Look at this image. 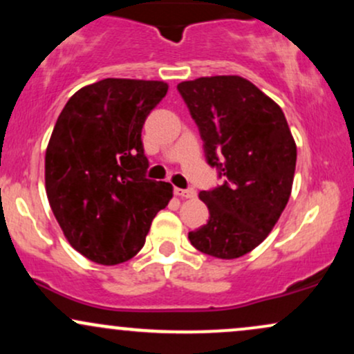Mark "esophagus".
Wrapping results in <instances>:
<instances>
[{"label": "esophagus", "instance_id": "1", "mask_svg": "<svg viewBox=\"0 0 354 354\" xmlns=\"http://www.w3.org/2000/svg\"><path fill=\"white\" fill-rule=\"evenodd\" d=\"M174 194L180 198H194L196 196V191L193 188H188V189H183V188H174Z\"/></svg>", "mask_w": 354, "mask_h": 354}]
</instances>
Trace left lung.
Returning <instances> with one entry per match:
<instances>
[{
    "mask_svg": "<svg viewBox=\"0 0 354 354\" xmlns=\"http://www.w3.org/2000/svg\"><path fill=\"white\" fill-rule=\"evenodd\" d=\"M203 140L206 163L221 185L201 191L209 209L189 231L201 253L234 259L268 236L291 194L296 145L281 108L241 76H211L178 84Z\"/></svg>",
    "mask_w": 354,
    "mask_h": 354,
    "instance_id": "8db88e82",
    "label": "left lung"
}]
</instances>
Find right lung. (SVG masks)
<instances>
[{"label":"right lung","instance_id":"1","mask_svg":"<svg viewBox=\"0 0 354 354\" xmlns=\"http://www.w3.org/2000/svg\"><path fill=\"white\" fill-rule=\"evenodd\" d=\"M163 81L106 78L81 88L56 121L44 158L50 206L70 245L100 265H120L145 245L173 196L146 178L141 129L165 98Z\"/></svg>","mask_w":354,"mask_h":354}]
</instances>
